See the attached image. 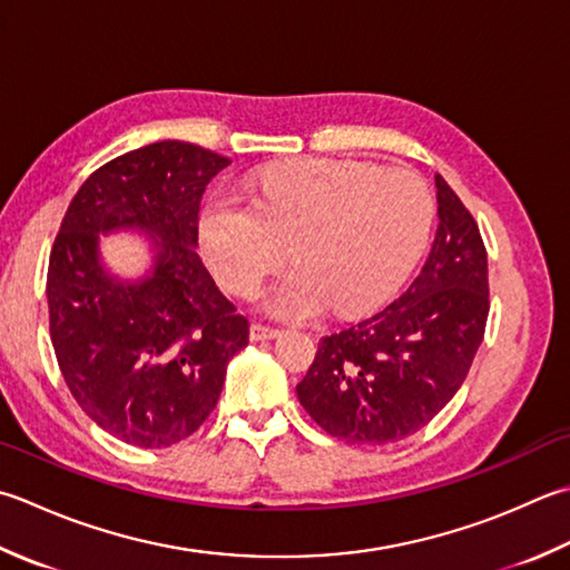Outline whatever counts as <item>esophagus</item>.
Returning a JSON list of instances; mask_svg holds the SVG:
<instances>
[{"label": "esophagus", "instance_id": "34e87169", "mask_svg": "<svg viewBox=\"0 0 570 570\" xmlns=\"http://www.w3.org/2000/svg\"><path fill=\"white\" fill-rule=\"evenodd\" d=\"M276 336H278V328L264 326V323H252V328H249L252 341H269V338H276Z\"/></svg>", "mask_w": 570, "mask_h": 570}]
</instances>
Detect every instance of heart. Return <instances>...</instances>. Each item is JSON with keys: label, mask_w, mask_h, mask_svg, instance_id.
Masks as SVG:
<instances>
[{"label": "heart", "mask_w": 570, "mask_h": 570, "mask_svg": "<svg viewBox=\"0 0 570 570\" xmlns=\"http://www.w3.org/2000/svg\"><path fill=\"white\" fill-rule=\"evenodd\" d=\"M434 219L428 183L407 167L363 160H292L266 167L254 205L212 197L199 215V247L229 294L252 296L294 262L269 308L308 318L331 306L361 316L405 282L425 252Z\"/></svg>", "instance_id": "obj_1"}]
</instances>
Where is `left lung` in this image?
Listing matches in <instances>:
<instances>
[{
	"label": "left lung",
	"mask_w": 570,
	"mask_h": 570,
	"mask_svg": "<svg viewBox=\"0 0 570 570\" xmlns=\"http://www.w3.org/2000/svg\"><path fill=\"white\" fill-rule=\"evenodd\" d=\"M440 227L407 292L375 316L318 341L296 385L316 425L351 444L422 430L464 383L489 318L487 247L472 212L434 177Z\"/></svg>",
	"instance_id": "1"
}]
</instances>
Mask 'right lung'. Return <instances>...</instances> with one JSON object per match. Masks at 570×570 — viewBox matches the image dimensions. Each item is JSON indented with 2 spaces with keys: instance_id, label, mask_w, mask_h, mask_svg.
Returning a JSON list of instances; mask_svg holds the SVG:
<instances>
[{
  "instance_id": "obj_1",
  "label": "right lung",
  "mask_w": 570,
  "mask_h": 570,
  "mask_svg": "<svg viewBox=\"0 0 570 570\" xmlns=\"http://www.w3.org/2000/svg\"><path fill=\"white\" fill-rule=\"evenodd\" d=\"M227 165L183 140L118 155L81 185L53 239L47 298L61 375L98 428L136 448H170L199 430L249 343V321L195 252L203 193ZM116 226L161 242L154 276L138 285L97 264V232Z\"/></svg>"
}]
</instances>
